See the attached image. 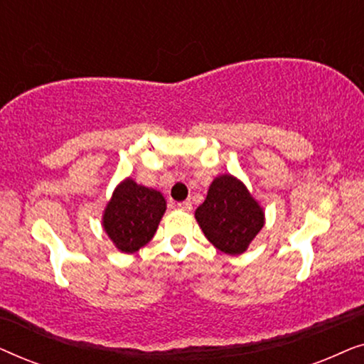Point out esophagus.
Wrapping results in <instances>:
<instances>
[{
	"mask_svg": "<svg viewBox=\"0 0 364 364\" xmlns=\"http://www.w3.org/2000/svg\"><path fill=\"white\" fill-rule=\"evenodd\" d=\"M177 208H178V210H183V212H191L192 210V202L191 200L178 202L177 203Z\"/></svg>",
	"mask_w": 364,
	"mask_h": 364,
	"instance_id": "34e87169",
	"label": "esophagus"
}]
</instances>
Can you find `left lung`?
<instances>
[{
  "label": "left lung",
  "mask_w": 364,
  "mask_h": 364,
  "mask_svg": "<svg viewBox=\"0 0 364 364\" xmlns=\"http://www.w3.org/2000/svg\"><path fill=\"white\" fill-rule=\"evenodd\" d=\"M196 218L213 247L240 255L265 223V213L243 182L230 173L213 178Z\"/></svg>",
  "instance_id": "1"
}]
</instances>
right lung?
<instances>
[{
  "label": "right lung",
  "mask_w": 364,
  "mask_h": 364,
  "mask_svg": "<svg viewBox=\"0 0 364 364\" xmlns=\"http://www.w3.org/2000/svg\"><path fill=\"white\" fill-rule=\"evenodd\" d=\"M166 207L161 192L129 177L116 187L104 208L102 227L117 250L134 253L152 240Z\"/></svg>",
  "instance_id": "obj_1"
}]
</instances>
